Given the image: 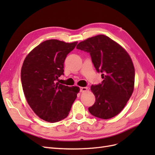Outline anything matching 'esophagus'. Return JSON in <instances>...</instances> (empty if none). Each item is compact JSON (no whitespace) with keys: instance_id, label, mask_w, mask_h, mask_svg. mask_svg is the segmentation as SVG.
<instances>
[{"instance_id":"1","label":"esophagus","mask_w":155,"mask_h":155,"mask_svg":"<svg viewBox=\"0 0 155 155\" xmlns=\"http://www.w3.org/2000/svg\"><path fill=\"white\" fill-rule=\"evenodd\" d=\"M87 91V87H80V92H86Z\"/></svg>"}]
</instances>
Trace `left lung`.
I'll use <instances>...</instances> for the list:
<instances>
[{
	"mask_svg": "<svg viewBox=\"0 0 155 155\" xmlns=\"http://www.w3.org/2000/svg\"><path fill=\"white\" fill-rule=\"evenodd\" d=\"M77 49L89 53L97 72L104 79L92 85L96 101L88 111L101 119L113 118L123 110L132 95L134 85V67L125 49L104 35L81 41Z\"/></svg>",
	"mask_w": 155,
	"mask_h": 155,
	"instance_id": "1",
	"label": "left lung"
}]
</instances>
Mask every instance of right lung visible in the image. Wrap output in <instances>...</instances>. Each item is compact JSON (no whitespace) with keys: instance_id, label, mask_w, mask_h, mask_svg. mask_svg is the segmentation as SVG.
I'll return each mask as SVG.
<instances>
[{"instance_id":"obj_1","label":"right lung","mask_w":155,"mask_h":155,"mask_svg":"<svg viewBox=\"0 0 155 155\" xmlns=\"http://www.w3.org/2000/svg\"><path fill=\"white\" fill-rule=\"evenodd\" d=\"M78 42L50 39L41 43L26 57L21 68L23 92L28 104L40 118L51 123L67 118L79 92L78 87L59 84L67 55Z\"/></svg>"}]
</instances>
